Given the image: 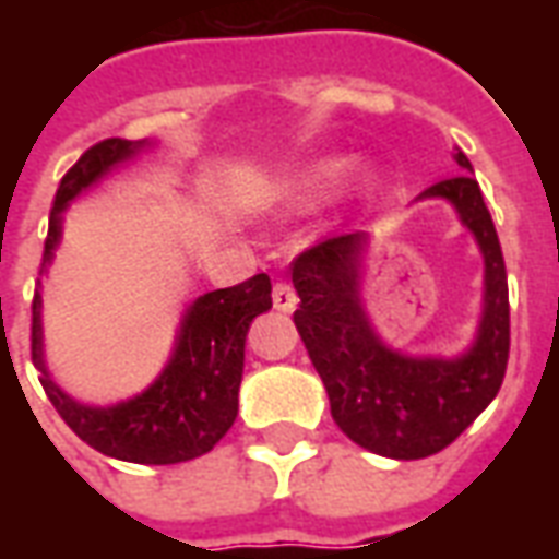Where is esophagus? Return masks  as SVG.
I'll return each mask as SVG.
<instances>
[{
    "label": "esophagus",
    "instance_id": "34e87169",
    "mask_svg": "<svg viewBox=\"0 0 559 559\" xmlns=\"http://www.w3.org/2000/svg\"><path fill=\"white\" fill-rule=\"evenodd\" d=\"M272 305H275L278 311H284V314H290L293 308L299 305V296H296V290H293V284L278 281V284L272 287Z\"/></svg>",
    "mask_w": 559,
    "mask_h": 559
}]
</instances>
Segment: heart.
<instances>
[{
  "mask_svg": "<svg viewBox=\"0 0 559 559\" xmlns=\"http://www.w3.org/2000/svg\"><path fill=\"white\" fill-rule=\"evenodd\" d=\"M341 173H344V160H323V164H317L314 170H308L299 179V188H302L305 194H320V191H326L329 185L338 179Z\"/></svg>",
  "mask_w": 559,
  "mask_h": 559,
  "instance_id": "1",
  "label": "heart"
}]
</instances>
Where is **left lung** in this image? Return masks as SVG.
<instances>
[{
    "instance_id": "obj_1",
    "label": "left lung",
    "mask_w": 559,
    "mask_h": 559,
    "mask_svg": "<svg viewBox=\"0 0 559 559\" xmlns=\"http://www.w3.org/2000/svg\"><path fill=\"white\" fill-rule=\"evenodd\" d=\"M461 176L425 188L455 206L485 257V296L476 341L457 359H416L377 338L359 299L365 233H341L293 260L299 308L293 323L323 380L332 419L368 452L399 461L437 455L500 392L509 362V284L500 239L467 155Z\"/></svg>"
}]
</instances>
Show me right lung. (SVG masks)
Returning <instances> with one entry per match:
<instances>
[{
  "mask_svg": "<svg viewBox=\"0 0 559 559\" xmlns=\"http://www.w3.org/2000/svg\"><path fill=\"white\" fill-rule=\"evenodd\" d=\"M146 143L102 140L86 148L80 160L62 176L50 209V230L44 239V263L53 260L62 236L66 206L95 185L116 164L134 158ZM272 308V281L254 275L236 287L203 293L185 314L170 362L160 377L138 399L116 407L80 404L62 389L44 365L41 350V296L32 299V362L41 371V386L56 413L66 419L83 443L102 455L134 461V464H179L206 455L230 431L239 411V383L245 368V335L257 314Z\"/></svg>",
  "mask_w": 559,
  "mask_h": 559,
  "instance_id": "add662e5",
  "label": "right lung"
}]
</instances>
